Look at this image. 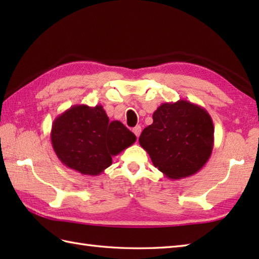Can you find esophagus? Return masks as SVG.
<instances>
[{
    "label": "esophagus",
    "mask_w": 259,
    "mask_h": 259,
    "mask_svg": "<svg viewBox=\"0 0 259 259\" xmlns=\"http://www.w3.org/2000/svg\"><path fill=\"white\" fill-rule=\"evenodd\" d=\"M133 131H134V134L137 136V138H138V137H139L140 134H141V126H140V125L135 126Z\"/></svg>",
    "instance_id": "esophagus-1"
}]
</instances>
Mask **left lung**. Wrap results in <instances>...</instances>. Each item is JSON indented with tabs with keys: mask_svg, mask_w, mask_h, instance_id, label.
<instances>
[{
	"mask_svg": "<svg viewBox=\"0 0 259 259\" xmlns=\"http://www.w3.org/2000/svg\"><path fill=\"white\" fill-rule=\"evenodd\" d=\"M152 119L139 144L153 166L174 180L199 171L213 148L214 129L206 109L187 100L166 102L157 108Z\"/></svg>",
	"mask_w": 259,
	"mask_h": 259,
	"instance_id": "left-lung-1",
	"label": "left lung"
}]
</instances>
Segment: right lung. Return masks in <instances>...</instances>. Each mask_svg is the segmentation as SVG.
<instances>
[{"label": "right lung", "instance_id": "add662e5", "mask_svg": "<svg viewBox=\"0 0 259 259\" xmlns=\"http://www.w3.org/2000/svg\"><path fill=\"white\" fill-rule=\"evenodd\" d=\"M50 135L54 152L64 166L89 176L100 175L111 166L112 157L137 139L120 121H110L100 104H75L65 110L54 119Z\"/></svg>", "mask_w": 259, "mask_h": 259}]
</instances>
